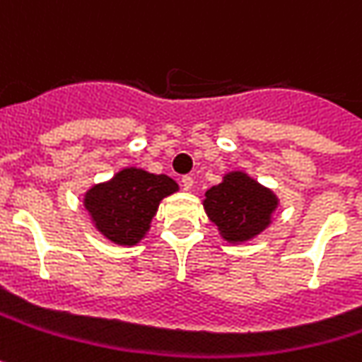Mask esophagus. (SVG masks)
<instances>
[{"label": "esophagus", "mask_w": 362, "mask_h": 362, "mask_svg": "<svg viewBox=\"0 0 362 362\" xmlns=\"http://www.w3.org/2000/svg\"><path fill=\"white\" fill-rule=\"evenodd\" d=\"M182 188L184 190H192V186H194V178L192 176H182Z\"/></svg>", "instance_id": "34e87169"}]
</instances>
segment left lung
<instances>
[{
    "label": "left lung",
    "mask_w": 362,
    "mask_h": 362,
    "mask_svg": "<svg viewBox=\"0 0 362 362\" xmlns=\"http://www.w3.org/2000/svg\"><path fill=\"white\" fill-rule=\"evenodd\" d=\"M208 218L218 226L224 240L246 243L272 222L279 198L244 172H228L204 194Z\"/></svg>",
    "instance_id": "left-lung-1"
}]
</instances>
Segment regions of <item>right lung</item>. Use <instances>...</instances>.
I'll return each instance as SVG.
<instances>
[{
    "label": "right lung",
    "mask_w": 362,
    "mask_h": 362,
    "mask_svg": "<svg viewBox=\"0 0 362 362\" xmlns=\"http://www.w3.org/2000/svg\"><path fill=\"white\" fill-rule=\"evenodd\" d=\"M176 190L178 184L166 174L124 168L112 180L92 186L83 196V206L107 240L134 246L150 230L162 198Z\"/></svg>",
    "instance_id": "add662e5"
}]
</instances>
